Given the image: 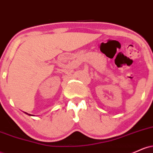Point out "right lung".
<instances>
[{
	"instance_id": "right-lung-1",
	"label": "right lung",
	"mask_w": 153,
	"mask_h": 153,
	"mask_svg": "<svg viewBox=\"0 0 153 153\" xmlns=\"http://www.w3.org/2000/svg\"><path fill=\"white\" fill-rule=\"evenodd\" d=\"M29 115H30V114H29Z\"/></svg>"
}]
</instances>
